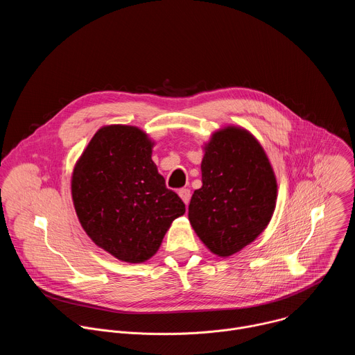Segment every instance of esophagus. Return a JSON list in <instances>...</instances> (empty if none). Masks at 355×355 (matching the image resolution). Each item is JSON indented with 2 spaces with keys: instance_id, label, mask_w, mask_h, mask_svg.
<instances>
[{
  "instance_id": "1",
  "label": "esophagus",
  "mask_w": 355,
  "mask_h": 355,
  "mask_svg": "<svg viewBox=\"0 0 355 355\" xmlns=\"http://www.w3.org/2000/svg\"><path fill=\"white\" fill-rule=\"evenodd\" d=\"M178 195H180V198L184 200V204L188 207L189 199H191V189H188V188H181V189L178 191Z\"/></svg>"
}]
</instances>
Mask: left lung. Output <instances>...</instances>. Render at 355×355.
Returning a JSON list of instances; mask_svg holds the SVG:
<instances>
[{"instance_id": "left-lung-1", "label": "left lung", "mask_w": 355, "mask_h": 355, "mask_svg": "<svg viewBox=\"0 0 355 355\" xmlns=\"http://www.w3.org/2000/svg\"><path fill=\"white\" fill-rule=\"evenodd\" d=\"M200 170L202 187L191 198L188 218L214 254L229 257L270 223L277 180L261 144L236 126L212 135Z\"/></svg>"}]
</instances>
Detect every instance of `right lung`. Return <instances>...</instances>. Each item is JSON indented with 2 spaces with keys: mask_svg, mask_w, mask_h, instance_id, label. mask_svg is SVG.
Here are the masks:
<instances>
[{
  "mask_svg": "<svg viewBox=\"0 0 355 355\" xmlns=\"http://www.w3.org/2000/svg\"><path fill=\"white\" fill-rule=\"evenodd\" d=\"M151 143L135 126L101 128L77 162L71 195L91 240L126 263L156 254L171 222L185 214L151 160Z\"/></svg>",
  "mask_w": 355,
  "mask_h": 355,
  "instance_id": "1",
  "label": "right lung"
}]
</instances>
